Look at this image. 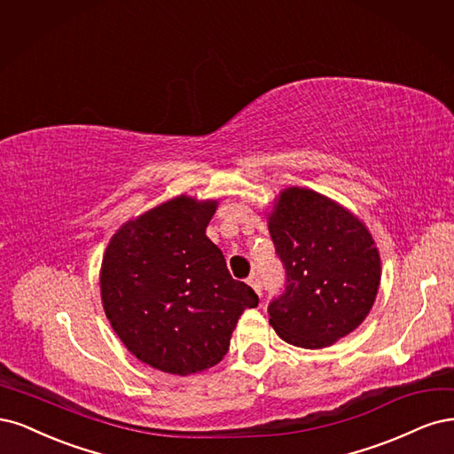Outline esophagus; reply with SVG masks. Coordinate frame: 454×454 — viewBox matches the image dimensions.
I'll list each match as a JSON object with an SVG mask.
<instances>
[{
  "label": "esophagus",
  "instance_id": "1",
  "mask_svg": "<svg viewBox=\"0 0 454 454\" xmlns=\"http://www.w3.org/2000/svg\"><path fill=\"white\" fill-rule=\"evenodd\" d=\"M247 283H248V285H251V286H253V290H254V292H256V294L260 296V292H262V283H260V277L253 273V275H251V277H248V279H247Z\"/></svg>",
  "mask_w": 454,
  "mask_h": 454
}]
</instances>
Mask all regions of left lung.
<instances>
[{"instance_id": "left-lung-1", "label": "left lung", "mask_w": 454, "mask_h": 454, "mask_svg": "<svg viewBox=\"0 0 454 454\" xmlns=\"http://www.w3.org/2000/svg\"><path fill=\"white\" fill-rule=\"evenodd\" d=\"M268 228L286 270V288L270 307L279 338L323 348L356 330L381 285V256L370 230L341 203L309 188L281 190Z\"/></svg>"}]
</instances>
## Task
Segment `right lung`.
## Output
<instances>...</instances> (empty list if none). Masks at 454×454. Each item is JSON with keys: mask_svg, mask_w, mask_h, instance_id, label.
<instances>
[{"mask_svg": "<svg viewBox=\"0 0 454 454\" xmlns=\"http://www.w3.org/2000/svg\"><path fill=\"white\" fill-rule=\"evenodd\" d=\"M216 200L171 198L124 223L99 270L101 303L137 360L173 375L221 362L254 290L231 279L206 228Z\"/></svg>", "mask_w": 454, "mask_h": 454, "instance_id": "1", "label": "right lung"}]
</instances>
